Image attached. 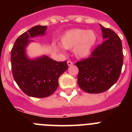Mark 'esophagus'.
<instances>
[{
    "mask_svg": "<svg viewBox=\"0 0 132 132\" xmlns=\"http://www.w3.org/2000/svg\"><path fill=\"white\" fill-rule=\"evenodd\" d=\"M67 65H68V66H72L73 65V63L71 62V61H67Z\"/></svg>",
    "mask_w": 132,
    "mask_h": 132,
    "instance_id": "34e87169",
    "label": "esophagus"
}]
</instances>
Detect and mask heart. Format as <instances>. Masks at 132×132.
<instances>
[{"mask_svg":"<svg viewBox=\"0 0 132 132\" xmlns=\"http://www.w3.org/2000/svg\"><path fill=\"white\" fill-rule=\"evenodd\" d=\"M96 40L97 36L93 30L73 29L67 31L61 37V43L67 50L74 48L75 55L79 59H83L90 55ZM53 45L59 52H63V48L60 45L53 44Z\"/></svg>","mask_w":132,"mask_h":132,"instance_id":"heart-1","label":"heart"}]
</instances>
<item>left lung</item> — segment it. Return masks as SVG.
Instances as JSON below:
<instances>
[{"label": "left lung", "mask_w": 132, "mask_h": 132, "mask_svg": "<svg viewBox=\"0 0 132 132\" xmlns=\"http://www.w3.org/2000/svg\"><path fill=\"white\" fill-rule=\"evenodd\" d=\"M104 39L87 59L77 62V82L84 91L103 93L117 82L123 65L122 41L113 30L100 24Z\"/></svg>", "instance_id": "obj_1"}]
</instances>
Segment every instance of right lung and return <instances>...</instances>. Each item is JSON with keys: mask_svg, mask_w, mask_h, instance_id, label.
Segmentation results:
<instances>
[{"mask_svg": "<svg viewBox=\"0 0 132 132\" xmlns=\"http://www.w3.org/2000/svg\"><path fill=\"white\" fill-rule=\"evenodd\" d=\"M46 26H36L15 41L11 50V65L14 80L26 94L45 98L53 94L59 85V77L68 69L67 61H57L46 55L30 59L26 48L36 36H44Z\"/></svg>", "mask_w": 132, "mask_h": 132, "instance_id": "add662e5", "label": "right lung"}]
</instances>
